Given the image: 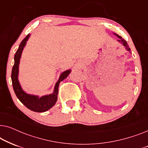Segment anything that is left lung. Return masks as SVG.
<instances>
[{"instance_id":"obj_1","label":"left lung","mask_w":148,"mask_h":148,"mask_svg":"<svg viewBox=\"0 0 148 148\" xmlns=\"http://www.w3.org/2000/svg\"><path fill=\"white\" fill-rule=\"evenodd\" d=\"M118 36L119 38H120V39L119 40V42H120L121 43H122L123 44V46H124L126 48V49L128 50V51L130 52L131 51V49H130V48L129 47V45H128V44H127V42H126V40H125V39H123V38H121V36Z\"/></svg>"}]
</instances>
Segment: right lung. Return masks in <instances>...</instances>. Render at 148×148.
I'll list each match as a JSON object with an SVG mask.
<instances>
[{"mask_svg": "<svg viewBox=\"0 0 148 148\" xmlns=\"http://www.w3.org/2000/svg\"><path fill=\"white\" fill-rule=\"evenodd\" d=\"M29 34L26 36L24 39L22 40V42L20 44L19 48L16 52L14 56L15 59V63L12 69L11 73V79L12 84H13V88L15 92L16 96L18 99L20 100L22 104L25 105L28 109L36 112H43L45 111L49 110L50 108L55 104V103L57 100V95L58 91V86L60 82L64 79L70 73V70L66 71L62 73L60 75L59 79L55 85L54 87V91L52 94L48 95V96H42L41 98H38V96H31V95L25 94V92L22 90V89L20 86V84L18 81V72H19V60L21 58V52L23 50L24 46L26 44L28 38H29Z\"/></svg>", "mask_w": 148, "mask_h": 148, "instance_id": "add662e5", "label": "right lung"}]
</instances>
